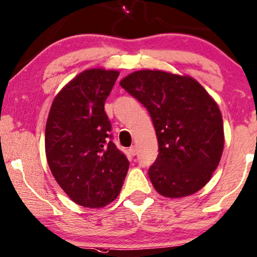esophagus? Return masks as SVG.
<instances>
[{
    "mask_svg": "<svg viewBox=\"0 0 257 257\" xmlns=\"http://www.w3.org/2000/svg\"><path fill=\"white\" fill-rule=\"evenodd\" d=\"M128 152H130V155L131 156H136L137 155V146H131V148L128 149Z\"/></svg>",
    "mask_w": 257,
    "mask_h": 257,
    "instance_id": "esophagus-1",
    "label": "esophagus"
}]
</instances>
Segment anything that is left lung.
Returning a JSON list of instances; mask_svg holds the SVG:
<instances>
[{"mask_svg": "<svg viewBox=\"0 0 257 257\" xmlns=\"http://www.w3.org/2000/svg\"><path fill=\"white\" fill-rule=\"evenodd\" d=\"M120 86L148 109L159 153L149 177L164 197L201 190L217 169L224 146L222 114L203 86L188 75L133 72Z\"/></svg>", "mask_w": 257, "mask_h": 257, "instance_id": "1", "label": "left lung"}]
</instances>
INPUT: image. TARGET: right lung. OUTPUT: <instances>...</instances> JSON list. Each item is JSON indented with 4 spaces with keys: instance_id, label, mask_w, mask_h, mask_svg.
Returning a JSON list of instances; mask_svg holds the SVG:
<instances>
[{
    "instance_id": "1",
    "label": "right lung",
    "mask_w": 257,
    "mask_h": 257,
    "mask_svg": "<svg viewBox=\"0 0 257 257\" xmlns=\"http://www.w3.org/2000/svg\"><path fill=\"white\" fill-rule=\"evenodd\" d=\"M119 72L87 69L53 100L46 124L49 169L76 204L100 208L118 197L130 163L113 143L105 100Z\"/></svg>"
}]
</instances>
